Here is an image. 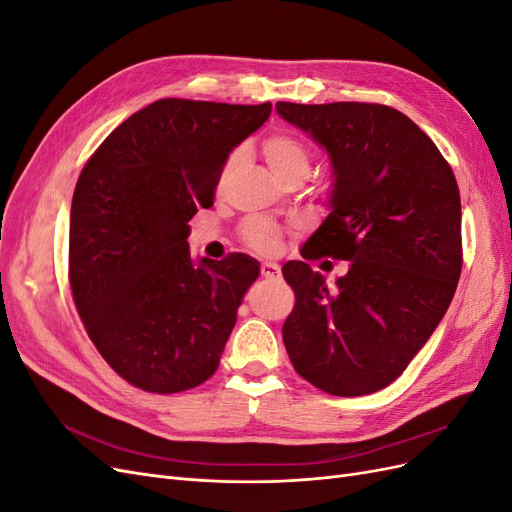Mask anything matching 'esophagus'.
Masks as SVG:
<instances>
[{
	"label": "esophagus",
	"instance_id": "1",
	"mask_svg": "<svg viewBox=\"0 0 512 512\" xmlns=\"http://www.w3.org/2000/svg\"><path fill=\"white\" fill-rule=\"evenodd\" d=\"M260 273L262 277H280V265H275V262H262L260 265Z\"/></svg>",
	"mask_w": 512,
	"mask_h": 512
}]
</instances>
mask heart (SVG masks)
I'll use <instances>...</instances> for the list:
<instances>
[{"label":"heart","mask_w":512,"mask_h":512,"mask_svg":"<svg viewBox=\"0 0 512 512\" xmlns=\"http://www.w3.org/2000/svg\"><path fill=\"white\" fill-rule=\"evenodd\" d=\"M262 156L280 181L290 177H307L312 168V151L299 136L290 132H273L262 141ZM235 162L232 158L228 168ZM241 237L247 247L258 254H275L282 245V228L265 218H247L241 226Z\"/></svg>","instance_id":"heart-1"}]
</instances>
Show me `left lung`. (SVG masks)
<instances>
[{"label": "left lung", "mask_w": 512, "mask_h": 512, "mask_svg": "<svg viewBox=\"0 0 512 512\" xmlns=\"http://www.w3.org/2000/svg\"><path fill=\"white\" fill-rule=\"evenodd\" d=\"M327 149L333 211L305 243L307 260H348L329 288L307 262L282 273L294 290L284 344L297 374L337 397L389 386L425 346L461 275V198L453 168L397 108L367 102H277Z\"/></svg>", "instance_id": "left-lung-1"}]
</instances>
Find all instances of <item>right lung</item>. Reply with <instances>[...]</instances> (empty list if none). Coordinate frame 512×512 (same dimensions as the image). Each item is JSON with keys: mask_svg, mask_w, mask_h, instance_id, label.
I'll use <instances>...</instances> for the list:
<instances>
[{"mask_svg": "<svg viewBox=\"0 0 512 512\" xmlns=\"http://www.w3.org/2000/svg\"><path fill=\"white\" fill-rule=\"evenodd\" d=\"M265 104L164 98L104 138L76 181L68 280L91 342L147 393L209 380L260 273L247 254L190 256L188 222L213 205L224 164Z\"/></svg>", "mask_w": 512, "mask_h": 512, "instance_id": "right-lung-1", "label": "right lung"}]
</instances>
